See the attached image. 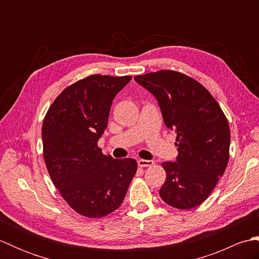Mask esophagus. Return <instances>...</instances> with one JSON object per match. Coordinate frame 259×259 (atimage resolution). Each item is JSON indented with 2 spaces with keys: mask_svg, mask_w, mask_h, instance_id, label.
Segmentation results:
<instances>
[{
  "mask_svg": "<svg viewBox=\"0 0 259 259\" xmlns=\"http://www.w3.org/2000/svg\"><path fill=\"white\" fill-rule=\"evenodd\" d=\"M153 164V161L152 160H145V159H140V160H138V166L139 167H151Z\"/></svg>",
  "mask_w": 259,
  "mask_h": 259,
  "instance_id": "obj_1",
  "label": "esophagus"
}]
</instances>
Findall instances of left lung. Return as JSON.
<instances>
[{
  "instance_id": "left-lung-1",
  "label": "left lung",
  "mask_w": 259,
  "mask_h": 259,
  "mask_svg": "<svg viewBox=\"0 0 259 259\" xmlns=\"http://www.w3.org/2000/svg\"><path fill=\"white\" fill-rule=\"evenodd\" d=\"M135 80L156 97L164 124L177 135V160L161 163L167 177L159 195L178 209L199 206L229 160L226 115L205 87L181 72L160 70L136 75Z\"/></svg>"
}]
</instances>
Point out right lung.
<instances>
[{
  "instance_id": "right-lung-1",
  "label": "right lung",
  "mask_w": 259,
  "mask_h": 259,
  "mask_svg": "<svg viewBox=\"0 0 259 259\" xmlns=\"http://www.w3.org/2000/svg\"><path fill=\"white\" fill-rule=\"evenodd\" d=\"M130 80L92 74L76 81L56 98L43 120V157L52 183L88 218L118 209L137 171L135 159H113L98 147L113 98Z\"/></svg>"
}]
</instances>
